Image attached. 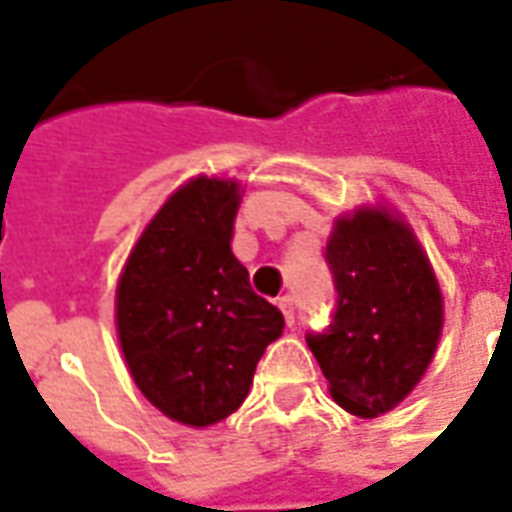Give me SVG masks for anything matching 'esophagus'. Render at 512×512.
<instances>
[{
  "instance_id": "obj_1",
  "label": "esophagus",
  "mask_w": 512,
  "mask_h": 512,
  "mask_svg": "<svg viewBox=\"0 0 512 512\" xmlns=\"http://www.w3.org/2000/svg\"><path fill=\"white\" fill-rule=\"evenodd\" d=\"M279 310H282V315H285V321L288 323L296 321V301H293V296H282V299H279Z\"/></svg>"
}]
</instances>
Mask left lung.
Returning <instances> with one entry per match:
<instances>
[{"label": "left lung", "mask_w": 512, "mask_h": 512, "mask_svg": "<svg viewBox=\"0 0 512 512\" xmlns=\"http://www.w3.org/2000/svg\"><path fill=\"white\" fill-rule=\"evenodd\" d=\"M334 282L329 326L307 345L332 397L356 417H378L417 386L441 334V290L417 238L389 213L340 219L326 246Z\"/></svg>", "instance_id": "1"}]
</instances>
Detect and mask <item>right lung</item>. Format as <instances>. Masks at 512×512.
<instances>
[{"mask_svg": "<svg viewBox=\"0 0 512 512\" xmlns=\"http://www.w3.org/2000/svg\"><path fill=\"white\" fill-rule=\"evenodd\" d=\"M238 200L233 180L186 183L147 224L117 285V332L136 386L194 428L244 403L266 345L285 329L230 249Z\"/></svg>", "mask_w": 512, "mask_h": 512, "instance_id": "1", "label": "right lung"}]
</instances>
